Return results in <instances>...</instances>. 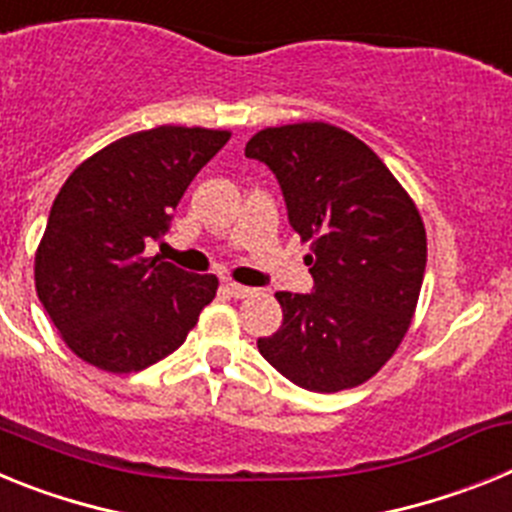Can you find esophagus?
Listing matches in <instances>:
<instances>
[{
	"mask_svg": "<svg viewBox=\"0 0 512 512\" xmlns=\"http://www.w3.org/2000/svg\"><path fill=\"white\" fill-rule=\"evenodd\" d=\"M223 289H225V292H228L230 297H235V300H243V297L253 295L251 287H243V284H235V282H225Z\"/></svg>",
	"mask_w": 512,
	"mask_h": 512,
	"instance_id": "1",
	"label": "esophagus"
}]
</instances>
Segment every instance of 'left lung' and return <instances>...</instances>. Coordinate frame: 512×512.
<instances>
[{
    "label": "left lung",
    "instance_id": "8db88e82",
    "mask_svg": "<svg viewBox=\"0 0 512 512\" xmlns=\"http://www.w3.org/2000/svg\"><path fill=\"white\" fill-rule=\"evenodd\" d=\"M246 156L277 174L315 279L310 295H274L284 320L259 338L261 356L310 392L359 387L413 323L428 259L423 217L382 158L330 122L259 130Z\"/></svg>",
    "mask_w": 512,
    "mask_h": 512
}]
</instances>
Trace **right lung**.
Returning a JSON list of instances; mask_svg holds the SVG:
<instances>
[{
  "instance_id": "obj_1",
  "label": "right lung",
  "mask_w": 512,
  "mask_h": 512,
  "mask_svg": "<svg viewBox=\"0 0 512 512\" xmlns=\"http://www.w3.org/2000/svg\"><path fill=\"white\" fill-rule=\"evenodd\" d=\"M230 130L158 125L104 146L66 179L35 251V289L63 343L102 372L130 374L182 346L217 292L146 256Z\"/></svg>"
}]
</instances>
